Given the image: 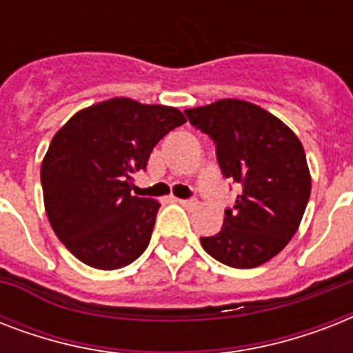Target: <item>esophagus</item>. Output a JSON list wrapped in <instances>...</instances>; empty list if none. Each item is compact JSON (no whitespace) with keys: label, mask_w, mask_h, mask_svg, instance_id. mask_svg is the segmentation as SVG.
Instances as JSON below:
<instances>
[{"label":"esophagus","mask_w":353,"mask_h":353,"mask_svg":"<svg viewBox=\"0 0 353 353\" xmlns=\"http://www.w3.org/2000/svg\"><path fill=\"white\" fill-rule=\"evenodd\" d=\"M179 203L185 207L187 210H194L198 207V199L196 198H188V199H179Z\"/></svg>","instance_id":"obj_1"}]
</instances>
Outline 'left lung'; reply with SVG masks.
Returning a JSON list of instances; mask_svg holds the SVG:
<instances>
[{"instance_id": "8db88e82", "label": "left lung", "mask_w": 353, "mask_h": 353, "mask_svg": "<svg viewBox=\"0 0 353 353\" xmlns=\"http://www.w3.org/2000/svg\"><path fill=\"white\" fill-rule=\"evenodd\" d=\"M185 115L216 144L221 174L241 185L221 231L201 238V245L229 268L262 265L293 238L310 199L312 177L301 141L274 115L236 99Z\"/></svg>"}]
</instances>
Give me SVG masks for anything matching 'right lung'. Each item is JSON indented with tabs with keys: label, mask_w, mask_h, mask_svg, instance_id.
Returning <instances> with one entry per match:
<instances>
[{
	"label": "right lung",
	"mask_w": 353,
	"mask_h": 353,
	"mask_svg": "<svg viewBox=\"0 0 353 353\" xmlns=\"http://www.w3.org/2000/svg\"><path fill=\"white\" fill-rule=\"evenodd\" d=\"M185 117L168 106L112 99L82 110L52 137L41 188L58 240L95 269H119L148 247L161 205L132 196L161 139Z\"/></svg>",
	"instance_id": "obj_1"
}]
</instances>
